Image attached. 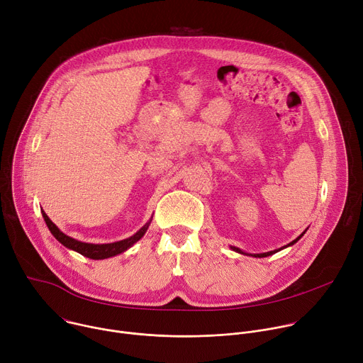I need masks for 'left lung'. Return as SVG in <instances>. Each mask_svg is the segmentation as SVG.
I'll list each match as a JSON object with an SVG mask.
<instances>
[{"label":"left lung","mask_w":363,"mask_h":363,"mask_svg":"<svg viewBox=\"0 0 363 363\" xmlns=\"http://www.w3.org/2000/svg\"><path fill=\"white\" fill-rule=\"evenodd\" d=\"M303 234H304V233H303ZM303 234H301V235H298V237H297V238H296V240H294V241H291V242H290V244H289V245H291V244H294V242H296V241H298V240H300V238H301V237H303ZM289 245H286V247H289ZM233 248H234V250H235V251H238V252H241V254H244V252H242V251H241V250H238V248H235V247H233ZM280 250H281V248H280ZM274 252H277V250H274V251H270V252H263V254H254V257H267V255H272V254H274Z\"/></svg>","instance_id":"obj_1"}]
</instances>
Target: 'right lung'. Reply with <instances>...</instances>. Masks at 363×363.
<instances>
[{
    "mask_svg": "<svg viewBox=\"0 0 363 363\" xmlns=\"http://www.w3.org/2000/svg\"><path fill=\"white\" fill-rule=\"evenodd\" d=\"M41 213H43V218H44L48 230L51 231V234L56 237V240H59L67 248H72V250L80 252L84 257L93 258V260H103V258L113 257L116 254H121V252L126 251L129 247H132L136 241H139L143 237V234L146 233V230L149 227V223H147L135 235H132V237H129L126 240L118 241V242H112V244H89V242L77 241V240L63 234L53 223H51V220L47 217V214L44 211H41Z\"/></svg>",
    "mask_w": 363,
    "mask_h": 363,
    "instance_id": "add662e5",
    "label": "right lung"
}]
</instances>
